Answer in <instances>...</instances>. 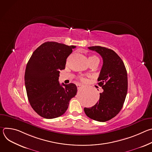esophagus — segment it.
Listing matches in <instances>:
<instances>
[{"instance_id":"1","label":"esophagus","mask_w":152,"mask_h":152,"mask_svg":"<svg viewBox=\"0 0 152 152\" xmlns=\"http://www.w3.org/2000/svg\"><path fill=\"white\" fill-rule=\"evenodd\" d=\"M76 86H77V88L78 90H79V89L82 87V85L81 84H77Z\"/></svg>"}]
</instances>
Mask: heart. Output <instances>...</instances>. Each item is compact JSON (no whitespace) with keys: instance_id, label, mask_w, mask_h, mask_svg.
<instances>
[{"instance_id":"heart-1","label":"heart","mask_w":152,"mask_h":152,"mask_svg":"<svg viewBox=\"0 0 152 152\" xmlns=\"http://www.w3.org/2000/svg\"><path fill=\"white\" fill-rule=\"evenodd\" d=\"M97 58V57H96V56H90L89 57V61H90V60H91V59H94V58ZM80 79H81L82 80H84V78L81 77Z\"/></svg>"}]
</instances>
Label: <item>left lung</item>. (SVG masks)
Listing matches in <instances>:
<instances>
[{
    "label": "left lung",
    "mask_w": 152,
    "mask_h": 152,
    "mask_svg": "<svg viewBox=\"0 0 152 152\" xmlns=\"http://www.w3.org/2000/svg\"><path fill=\"white\" fill-rule=\"evenodd\" d=\"M88 49L97 52L103 59V66L97 79L103 90L93 106L84 107L89 118L104 122L115 117L121 111L127 92V74L123 61L113 50L101 46Z\"/></svg>",
    "instance_id": "8db88e82"
}]
</instances>
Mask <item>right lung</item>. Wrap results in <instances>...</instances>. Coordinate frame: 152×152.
<instances>
[{
	"mask_svg": "<svg viewBox=\"0 0 152 152\" xmlns=\"http://www.w3.org/2000/svg\"><path fill=\"white\" fill-rule=\"evenodd\" d=\"M75 46L48 41L32 53L26 67L25 83L33 110L47 119L57 118L67 111L70 100L77 93V86L59 82L60 70L65 69L67 57Z\"/></svg>",
	"mask_w": 152,
	"mask_h": 152,
	"instance_id": "add662e5",
	"label": "right lung"
}]
</instances>
